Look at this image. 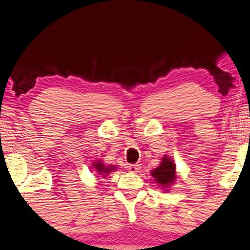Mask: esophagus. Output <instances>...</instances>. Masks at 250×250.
Masks as SVG:
<instances>
[{"mask_svg": "<svg viewBox=\"0 0 250 250\" xmlns=\"http://www.w3.org/2000/svg\"><path fill=\"white\" fill-rule=\"evenodd\" d=\"M141 170V167L137 164H132V165H128V171L132 172V173H137V172H140Z\"/></svg>", "mask_w": 250, "mask_h": 250, "instance_id": "obj_1", "label": "esophagus"}]
</instances>
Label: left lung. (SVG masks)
Returning a JSON list of instances; mask_svg holds the SVG:
<instances>
[{
	"instance_id": "1",
	"label": "left lung",
	"mask_w": 250,
	"mask_h": 250,
	"mask_svg": "<svg viewBox=\"0 0 250 250\" xmlns=\"http://www.w3.org/2000/svg\"><path fill=\"white\" fill-rule=\"evenodd\" d=\"M149 174L154 180V182L157 183L160 189L165 192L170 191L171 187H173V184L180 179L178 171H176V164L167 154L163 155L159 167L152 170Z\"/></svg>"
}]
</instances>
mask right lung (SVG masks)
<instances>
[{"instance_id": "obj_1", "label": "right lung", "mask_w": 250, "mask_h": 250, "mask_svg": "<svg viewBox=\"0 0 250 250\" xmlns=\"http://www.w3.org/2000/svg\"><path fill=\"white\" fill-rule=\"evenodd\" d=\"M91 171L97 175L98 179H104L106 178L107 175L112 173V172H115L117 170V165H108L104 163L103 160H93L91 162Z\"/></svg>"}]
</instances>
